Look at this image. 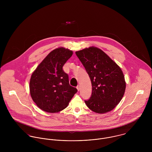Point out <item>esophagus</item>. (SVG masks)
Listing matches in <instances>:
<instances>
[{"instance_id": "esophagus-1", "label": "esophagus", "mask_w": 152, "mask_h": 152, "mask_svg": "<svg viewBox=\"0 0 152 152\" xmlns=\"http://www.w3.org/2000/svg\"><path fill=\"white\" fill-rule=\"evenodd\" d=\"M77 90L79 91L80 90V86H78L77 87Z\"/></svg>"}]
</instances>
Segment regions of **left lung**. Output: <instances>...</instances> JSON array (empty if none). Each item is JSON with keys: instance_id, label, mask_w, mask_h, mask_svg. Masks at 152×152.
<instances>
[{"instance_id": "left-lung-1", "label": "left lung", "mask_w": 152, "mask_h": 152, "mask_svg": "<svg viewBox=\"0 0 152 152\" xmlns=\"http://www.w3.org/2000/svg\"><path fill=\"white\" fill-rule=\"evenodd\" d=\"M91 79L92 92L85 101L88 108L102 114L115 108L122 99L126 89L121 67L101 49L91 46L75 52Z\"/></svg>"}]
</instances>
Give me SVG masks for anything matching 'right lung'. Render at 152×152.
<instances>
[{"instance_id": "add662e5", "label": "right lung", "mask_w": 152, "mask_h": 152, "mask_svg": "<svg viewBox=\"0 0 152 152\" xmlns=\"http://www.w3.org/2000/svg\"><path fill=\"white\" fill-rule=\"evenodd\" d=\"M73 51L63 47L51 51L33 72L30 93L36 105L48 113H57L67 107L77 89L69 84L63 66Z\"/></svg>"}]
</instances>
